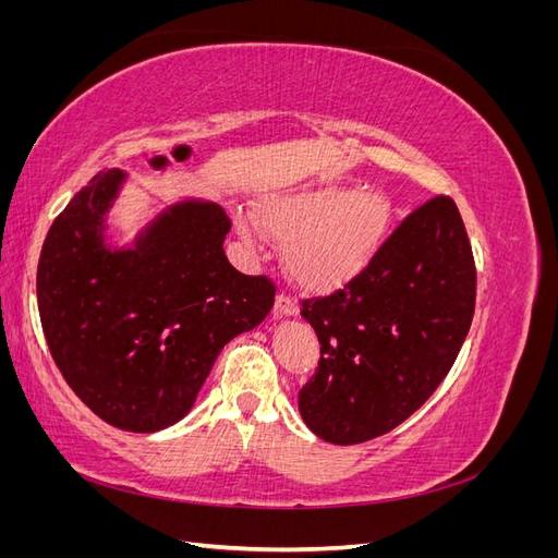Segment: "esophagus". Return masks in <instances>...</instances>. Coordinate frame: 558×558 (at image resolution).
I'll return each instance as SVG.
<instances>
[{"mask_svg":"<svg viewBox=\"0 0 558 558\" xmlns=\"http://www.w3.org/2000/svg\"><path fill=\"white\" fill-rule=\"evenodd\" d=\"M298 314V305L295 300L291 295L286 293H279L277 300H275V318H281V316H295Z\"/></svg>","mask_w":558,"mask_h":558,"instance_id":"esophagus-1","label":"esophagus"}]
</instances>
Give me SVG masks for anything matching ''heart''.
Returning a JSON list of instances; mask_svg holds the SVG:
<instances>
[{"label":"heart","instance_id":"1","mask_svg":"<svg viewBox=\"0 0 558 558\" xmlns=\"http://www.w3.org/2000/svg\"><path fill=\"white\" fill-rule=\"evenodd\" d=\"M234 230L248 251L272 234L283 242V267L307 291H337L375 260L393 221L391 199L342 183H302L267 193L256 216L238 211Z\"/></svg>","mask_w":558,"mask_h":558}]
</instances>
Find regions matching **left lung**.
I'll use <instances>...</instances> for the list:
<instances>
[{
  "instance_id": "obj_1",
  "label": "left lung",
  "mask_w": 558,
  "mask_h": 558,
  "mask_svg": "<svg viewBox=\"0 0 558 558\" xmlns=\"http://www.w3.org/2000/svg\"><path fill=\"white\" fill-rule=\"evenodd\" d=\"M475 260L451 197H433L388 238L365 272L302 302L320 361L300 388L307 428L332 445L400 426L447 377L475 314Z\"/></svg>"
}]
</instances>
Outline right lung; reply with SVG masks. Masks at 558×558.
I'll return each instance as SVG.
<instances>
[{"label":"right lung","mask_w":558,"mask_h":558,"mask_svg":"<svg viewBox=\"0 0 558 558\" xmlns=\"http://www.w3.org/2000/svg\"><path fill=\"white\" fill-rule=\"evenodd\" d=\"M125 181L97 174L56 218L37 302L72 391L116 428L156 433L191 412L232 337L263 324L275 286L230 265L228 216L199 197L170 202L118 242L109 214Z\"/></svg>","instance_id":"right-lung-1"}]
</instances>
